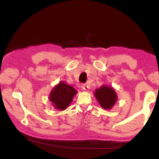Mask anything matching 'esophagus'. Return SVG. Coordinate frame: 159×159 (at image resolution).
Here are the masks:
<instances>
[{
	"label": "esophagus",
	"instance_id": "esophagus-1",
	"mask_svg": "<svg viewBox=\"0 0 159 159\" xmlns=\"http://www.w3.org/2000/svg\"><path fill=\"white\" fill-rule=\"evenodd\" d=\"M82 88L83 90H87L88 88H89V86H88V85H87V84H85V83H84V84H83L82 85Z\"/></svg>",
	"mask_w": 159,
	"mask_h": 159
}]
</instances>
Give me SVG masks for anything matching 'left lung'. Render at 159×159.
Wrapping results in <instances>:
<instances>
[{
	"mask_svg": "<svg viewBox=\"0 0 159 159\" xmlns=\"http://www.w3.org/2000/svg\"><path fill=\"white\" fill-rule=\"evenodd\" d=\"M95 96L99 104L104 109H111L117 100V95L114 88L107 85H102L96 89Z\"/></svg>",
	"mask_w": 159,
	"mask_h": 159,
	"instance_id": "left-lung-1",
	"label": "left lung"
}]
</instances>
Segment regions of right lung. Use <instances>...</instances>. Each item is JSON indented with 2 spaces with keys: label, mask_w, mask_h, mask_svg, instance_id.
<instances>
[{
  "label": "right lung",
  "mask_w": 159,
  "mask_h": 159,
  "mask_svg": "<svg viewBox=\"0 0 159 159\" xmlns=\"http://www.w3.org/2000/svg\"><path fill=\"white\" fill-rule=\"evenodd\" d=\"M77 91L64 81L55 85L50 94V101L55 108L59 110L66 109L76 95Z\"/></svg>",
  "instance_id": "add662e5"
}]
</instances>
